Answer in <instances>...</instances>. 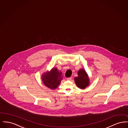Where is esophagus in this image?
<instances>
[{"label": "esophagus", "mask_w": 128, "mask_h": 128, "mask_svg": "<svg viewBox=\"0 0 128 128\" xmlns=\"http://www.w3.org/2000/svg\"><path fill=\"white\" fill-rule=\"evenodd\" d=\"M67 80H71L72 79V77H70V78H67Z\"/></svg>", "instance_id": "obj_1"}]
</instances>
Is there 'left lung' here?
<instances>
[{"label": "left lung", "mask_w": 128, "mask_h": 128, "mask_svg": "<svg viewBox=\"0 0 128 128\" xmlns=\"http://www.w3.org/2000/svg\"><path fill=\"white\" fill-rule=\"evenodd\" d=\"M78 77L74 78L76 84L80 89H84L89 85L90 80L88 75L84 69H80L78 72Z\"/></svg>", "instance_id": "obj_1"}]
</instances>
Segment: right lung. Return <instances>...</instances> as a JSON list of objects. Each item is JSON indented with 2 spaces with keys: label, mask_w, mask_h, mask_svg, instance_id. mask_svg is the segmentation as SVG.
<instances>
[{
  "label": "right lung",
  "mask_w": 128,
  "mask_h": 128,
  "mask_svg": "<svg viewBox=\"0 0 128 128\" xmlns=\"http://www.w3.org/2000/svg\"><path fill=\"white\" fill-rule=\"evenodd\" d=\"M41 78L44 85L49 88L54 90L60 84L63 79L62 72L56 68H52L50 71L43 73Z\"/></svg>",
  "instance_id": "obj_1"
}]
</instances>
